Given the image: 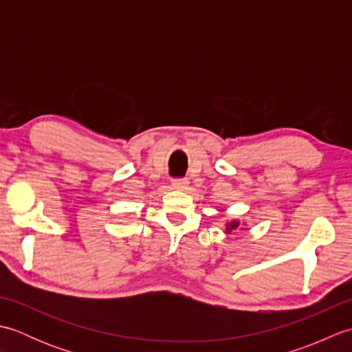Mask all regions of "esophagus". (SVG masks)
Masks as SVG:
<instances>
[{
    "mask_svg": "<svg viewBox=\"0 0 352 352\" xmlns=\"http://www.w3.org/2000/svg\"><path fill=\"white\" fill-rule=\"evenodd\" d=\"M172 186H174V189L184 190V189L188 188V186H189V182L186 180V178H178V180H174V182H172Z\"/></svg>",
    "mask_w": 352,
    "mask_h": 352,
    "instance_id": "34e87169",
    "label": "esophagus"
}]
</instances>
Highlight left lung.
Wrapping results in <instances>:
<instances>
[{"label":"left lung","instance_id":"obj_1","mask_svg":"<svg viewBox=\"0 0 352 352\" xmlns=\"http://www.w3.org/2000/svg\"><path fill=\"white\" fill-rule=\"evenodd\" d=\"M237 228H241V221H237V219H231L230 222H227L226 223V230H227V233L230 234L231 231H236ZM242 230V228H241Z\"/></svg>","mask_w":352,"mask_h":352}]
</instances>
